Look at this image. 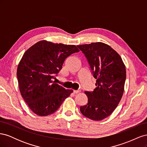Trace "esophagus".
<instances>
[{"label": "esophagus", "mask_w": 147, "mask_h": 147, "mask_svg": "<svg viewBox=\"0 0 147 147\" xmlns=\"http://www.w3.org/2000/svg\"><path fill=\"white\" fill-rule=\"evenodd\" d=\"M80 92V90H74V93H75V94H77V93H78Z\"/></svg>", "instance_id": "esophagus-1"}]
</instances>
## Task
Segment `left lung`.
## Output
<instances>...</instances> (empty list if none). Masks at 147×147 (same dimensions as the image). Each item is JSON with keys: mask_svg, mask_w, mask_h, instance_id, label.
<instances>
[{"mask_svg": "<svg viewBox=\"0 0 147 147\" xmlns=\"http://www.w3.org/2000/svg\"><path fill=\"white\" fill-rule=\"evenodd\" d=\"M87 59L96 79L93 91H85L86 105L81 106V113L94 121L108 117L121 100L126 72L121 56L107 44L102 42L78 45Z\"/></svg>", "mask_w": 147, "mask_h": 147, "instance_id": "1", "label": "left lung"}]
</instances>
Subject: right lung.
Listing matches in <instances>:
<instances>
[{
    "label": "right lung",
    "mask_w": 147,
    "mask_h": 147,
    "mask_svg": "<svg viewBox=\"0 0 147 147\" xmlns=\"http://www.w3.org/2000/svg\"><path fill=\"white\" fill-rule=\"evenodd\" d=\"M79 50L75 45L40 41L29 48L17 69L21 94L30 109L39 116L55 112L73 92L53 81L65 59Z\"/></svg>",
    "instance_id": "right-lung-1"
}]
</instances>
